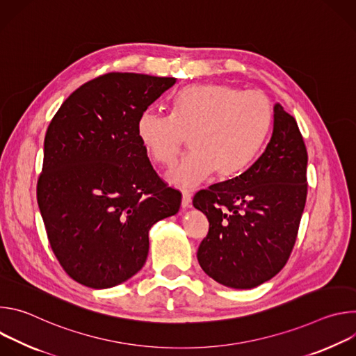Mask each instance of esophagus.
I'll use <instances>...</instances> for the list:
<instances>
[{
  "instance_id": "obj_1",
  "label": "esophagus",
  "mask_w": 356,
  "mask_h": 356,
  "mask_svg": "<svg viewBox=\"0 0 356 356\" xmlns=\"http://www.w3.org/2000/svg\"><path fill=\"white\" fill-rule=\"evenodd\" d=\"M190 202H191V194H190V191H183V195H181V207H183V209L188 207Z\"/></svg>"
}]
</instances>
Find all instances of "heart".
I'll return each instance as SVG.
<instances>
[{"instance_id": "obj_1", "label": "heart", "mask_w": 356, "mask_h": 356, "mask_svg": "<svg viewBox=\"0 0 356 356\" xmlns=\"http://www.w3.org/2000/svg\"><path fill=\"white\" fill-rule=\"evenodd\" d=\"M273 104L261 91L229 84H194L173 98L172 115L146 110L136 136L146 156L172 165L190 139L191 154L166 175L169 183L190 188L214 172L231 179L245 172L264 149L273 125Z\"/></svg>"}]
</instances>
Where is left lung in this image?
<instances>
[{
    "label": "left lung",
    "instance_id": "left-lung-1",
    "mask_svg": "<svg viewBox=\"0 0 356 356\" xmlns=\"http://www.w3.org/2000/svg\"><path fill=\"white\" fill-rule=\"evenodd\" d=\"M273 111L264 154L239 176L193 198L210 222L197 250L198 264L232 289L257 287L283 269L306 206V145L296 120L280 104Z\"/></svg>",
    "mask_w": 356,
    "mask_h": 356
}]
</instances>
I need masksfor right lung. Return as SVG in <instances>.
Here are the masks:
<instances>
[{
  "mask_svg": "<svg viewBox=\"0 0 356 356\" xmlns=\"http://www.w3.org/2000/svg\"><path fill=\"white\" fill-rule=\"evenodd\" d=\"M175 77L107 73L76 91L50 121L36 195L63 270L91 289L117 286L146 262L149 229L181 194L155 172L136 136L142 113Z\"/></svg>",
  "mask_w": 356,
  "mask_h": 356,
  "instance_id": "right-lung-1",
  "label": "right lung"
}]
</instances>
